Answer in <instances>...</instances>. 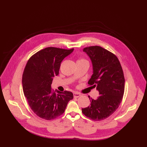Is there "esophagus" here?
<instances>
[{
    "instance_id": "obj_1",
    "label": "esophagus",
    "mask_w": 147,
    "mask_h": 147,
    "mask_svg": "<svg viewBox=\"0 0 147 147\" xmlns=\"http://www.w3.org/2000/svg\"><path fill=\"white\" fill-rule=\"evenodd\" d=\"M73 95H74V98H78V97H79L81 95H80V94H79V93H77V92H74Z\"/></svg>"
}]
</instances>
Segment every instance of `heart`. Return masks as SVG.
<instances>
[{
  "label": "heart",
  "mask_w": 147,
  "mask_h": 147,
  "mask_svg": "<svg viewBox=\"0 0 147 147\" xmlns=\"http://www.w3.org/2000/svg\"><path fill=\"white\" fill-rule=\"evenodd\" d=\"M86 61V60H84V59H79L78 61Z\"/></svg>",
  "instance_id": "b5f03b06"
}]
</instances>
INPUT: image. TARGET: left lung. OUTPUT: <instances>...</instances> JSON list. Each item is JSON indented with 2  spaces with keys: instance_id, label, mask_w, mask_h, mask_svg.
Segmentation results:
<instances>
[{
  "instance_id": "1",
  "label": "left lung",
  "mask_w": 147,
  "mask_h": 147,
  "mask_svg": "<svg viewBox=\"0 0 147 147\" xmlns=\"http://www.w3.org/2000/svg\"><path fill=\"white\" fill-rule=\"evenodd\" d=\"M89 57L93 74L88 84L98 90L99 96L90 99V106L82 109L83 114L95 121L102 120L113 114L120 104L125 91V78L117 57L99 46L84 48Z\"/></svg>"
}]
</instances>
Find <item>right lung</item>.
Segmentation results:
<instances>
[{"instance_id":"1","label":"right lung","mask_w":147,"mask_h":147,"mask_svg":"<svg viewBox=\"0 0 147 147\" xmlns=\"http://www.w3.org/2000/svg\"><path fill=\"white\" fill-rule=\"evenodd\" d=\"M73 50L46 48L27 61L22 78L23 92L31 109L42 119L49 120L60 116L73 98L71 92H61L51 88L53 78L58 75L62 61Z\"/></svg>"}]
</instances>
